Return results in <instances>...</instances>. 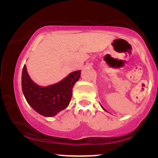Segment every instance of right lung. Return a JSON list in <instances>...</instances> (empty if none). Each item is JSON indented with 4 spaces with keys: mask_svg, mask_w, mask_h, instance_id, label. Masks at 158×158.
<instances>
[{
    "mask_svg": "<svg viewBox=\"0 0 158 158\" xmlns=\"http://www.w3.org/2000/svg\"><path fill=\"white\" fill-rule=\"evenodd\" d=\"M80 74V70L74 71L55 85L41 87L30 79L24 64L21 77L23 94L28 104L36 112L45 117H52L68 106L72 89Z\"/></svg>",
    "mask_w": 158,
    "mask_h": 158,
    "instance_id": "obj_1",
    "label": "right lung"
}]
</instances>
